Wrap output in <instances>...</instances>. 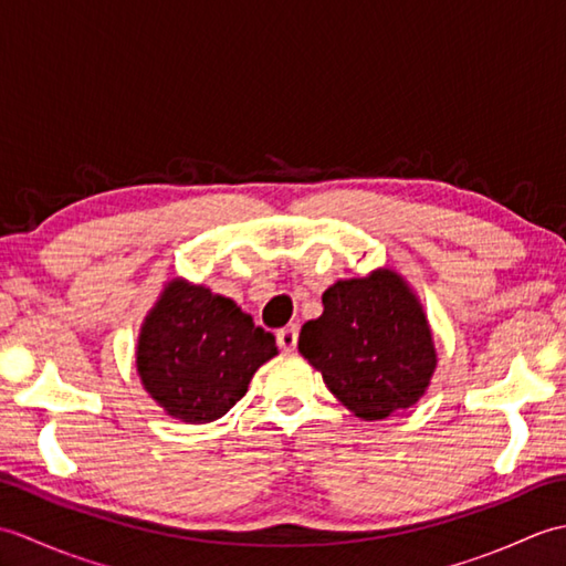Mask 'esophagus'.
<instances>
[{"label": "esophagus", "mask_w": 566, "mask_h": 566, "mask_svg": "<svg viewBox=\"0 0 566 566\" xmlns=\"http://www.w3.org/2000/svg\"><path fill=\"white\" fill-rule=\"evenodd\" d=\"M276 343H280L282 350L292 353L296 350V343H298V328L296 326H286L280 333H276Z\"/></svg>", "instance_id": "34e87169"}]
</instances>
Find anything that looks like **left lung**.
Returning a JSON list of instances; mask_svg holds the SVG:
<instances>
[{"mask_svg": "<svg viewBox=\"0 0 566 566\" xmlns=\"http://www.w3.org/2000/svg\"><path fill=\"white\" fill-rule=\"evenodd\" d=\"M298 353L363 420H384L413 406L438 367L423 304L391 268L328 286L323 314L298 333Z\"/></svg>", "mask_w": 566, "mask_h": 566, "instance_id": "left-lung-1", "label": "left lung"}]
</instances>
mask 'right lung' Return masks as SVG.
Here are the masks:
<instances>
[{"instance_id": "add662e5", "label": "right lung", "mask_w": 566, "mask_h": 566, "mask_svg": "<svg viewBox=\"0 0 566 566\" xmlns=\"http://www.w3.org/2000/svg\"><path fill=\"white\" fill-rule=\"evenodd\" d=\"M274 355V335L233 298L175 276L143 321L136 369L167 416L199 426L243 399L252 375Z\"/></svg>"}]
</instances>
